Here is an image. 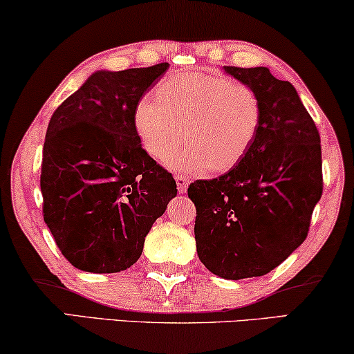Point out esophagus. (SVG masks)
Listing matches in <instances>:
<instances>
[{"instance_id": "1", "label": "esophagus", "mask_w": 354, "mask_h": 354, "mask_svg": "<svg viewBox=\"0 0 354 354\" xmlns=\"http://www.w3.org/2000/svg\"><path fill=\"white\" fill-rule=\"evenodd\" d=\"M176 182H177V190H178V193H180V195H183V193H185L187 188H188L187 177L177 176V177H176Z\"/></svg>"}]
</instances>
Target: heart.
<instances>
[{
	"label": "heart",
	"instance_id": "1",
	"mask_svg": "<svg viewBox=\"0 0 354 354\" xmlns=\"http://www.w3.org/2000/svg\"><path fill=\"white\" fill-rule=\"evenodd\" d=\"M158 98L138 101L133 124L143 149L156 161H166L185 135V147L167 161L172 171H229L258 133L259 96L229 77L183 72L158 86Z\"/></svg>",
	"mask_w": 354,
	"mask_h": 354
}]
</instances>
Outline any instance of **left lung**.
Instances as JSON below:
<instances>
[{"instance_id": "left-lung-1", "label": "left lung", "mask_w": 354, "mask_h": 354, "mask_svg": "<svg viewBox=\"0 0 354 354\" xmlns=\"http://www.w3.org/2000/svg\"><path fill=\"white\" fill-rule=\"evenodd\" d=\"M256 91L261 122L253 145L229 172L196 180L198 258L217 277H261L306 240L322 195L321 137L295 86L268 67L224 66Z\"/></svg>"}]
</instances>
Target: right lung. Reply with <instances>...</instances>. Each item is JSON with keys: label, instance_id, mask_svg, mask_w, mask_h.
Returning a JSON list of instances; mask_svg holds the SVG:
<instances>
[{"label": "right lung", "instance_id": "obj_1", "mask_svg": "<svg viewBox=\"0 0 354 354\" xmlns=\"http://www.w3.org/2000/svg\"><path fill=\"white\" fill-rule=\"evenodd\" d=\"M167 62L96 71L48 124L40 187L43 217L64 258L93 274L129 269L145 236L177 195L174 177L145 151L138 101Z\"/></svg>", "mask_w": 354, "mask_h": 354}]
</instances>
